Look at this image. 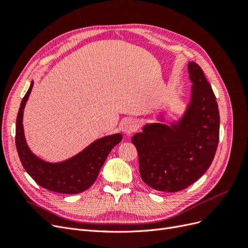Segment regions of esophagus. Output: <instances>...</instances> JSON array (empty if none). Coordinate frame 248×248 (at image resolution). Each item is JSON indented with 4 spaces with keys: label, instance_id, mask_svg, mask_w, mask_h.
I'll return each mask as SVG.
<instances>
[{
    "label": "esophagus",
    "instance_id": "34e87169",
    "mask_svg": "<svg viewBox=\"0 0 248 248\" xmlns=\"http://www.w3.org/2000/svg\"><path fill=\"white\" fill-rule=\"evenodd\" d=\"M138 128H139V123H138V121H136V120H133V119L127 120L124 124V127H123L124 132L126 134H128V136H130V134L133 132H136L138 130Z\"/></svg>",
    "mask_w": 248,
    "mask_h": 248
}]
</instances>
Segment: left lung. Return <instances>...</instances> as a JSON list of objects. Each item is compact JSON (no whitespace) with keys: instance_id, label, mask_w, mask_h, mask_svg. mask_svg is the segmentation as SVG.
Here are the masks:
<instances>
[{"instance_id":"1","label":"left lung","mask_w":248,"mask_h":248,"mask_svg":"<svg viewBox=\"0 0 248 248\" xmlns=\"http://www.w3.org/2000/svg\"><path fill=\"white\" fill-rule=\"evenodd\" d=\"M191 102L177 127L147 125L131 140L139 154L140 174L149 187L176 192L199 180L211 166L219 141V111L204 71L188 64Z\"/></svg>"}]
</instances>
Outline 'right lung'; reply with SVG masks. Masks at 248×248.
Returning <instances> with one entry per match:
<instances>
[{
  "label": "right lung",
  "mask_w": 248,
  "mask_h": 248,
  "mask_svg": "<svg viewBox=\"0 0 248 248\" xmlns=\"http://www.w3.org/2000/svg\"><path fill=\"white\" fill-rule=\"evenodd\" d=\"M34 82L21 100L16 118V145L22 167L34 181L50 191L65 194H76L85 191L91 186L106 161L110 150L122 140L121 134H112L95 140L72 158L60 162L48 163L36 157L27 145L22 127V115Z\"/></svg>",
  "instance_id": "right-lung-1"
}]
</instances>
